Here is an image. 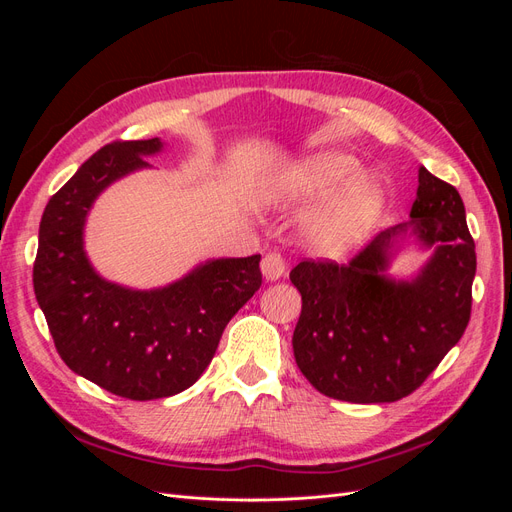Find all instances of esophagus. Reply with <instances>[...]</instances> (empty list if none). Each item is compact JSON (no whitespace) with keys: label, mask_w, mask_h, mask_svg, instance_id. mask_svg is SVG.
I'll return each instance as SVG.
<instances>
[{"label":"esophagus","mask_w":512,"mask_h":512,"mask_svg":"<svg viewBox=\"0 0 512 512\" xmlns=\"http://www.w3.org/2000/svg\"><path fill=\"white\" fill-rule=\"evenodd\" d=\"M260 271H262V275H265L267 282H275V280H280V277L286 273V262H284V258L280 254L271 252V254H267L265 258H262Z\"/></svg>","instance_id":"obj_1"}]
</instances>
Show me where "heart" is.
<instances>
[{"label": "heart", "instance_id": "1", "mask_svg": "<svg viewBox=\"0 0 512 512\" xmlns=\"http://www.w3.org/2000/svg\"><path fill=\"white\" fill-rule=\"evenodd\" d=\"M356 160L339 151H322L305 158L277 181L275 192L290 203L334 192L307 215L305 239L320 256L344 258L361 247L374 232L384 190L376 177L355 173Z\"/></svg>", "mask_w": 512, "mask_h": 512}]
</instances>
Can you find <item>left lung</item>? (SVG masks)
<instances>
[{
    "mask_svg": "<svg viewBox=\"0 0 512 512\" xmlns=\"http://www.w3.org/2000/svg\"><path fill=\"white\" fill-rule=\"evenodd\" d=\"M408 242L431 249L408 281L388 275ZM476 273L459 192L418 168L410 222L382 230L348 265L303 260L290 271L301 292L294 361L322 395L384 404L425 382L466 331Z\"/></svg>",
    "mask_w": 512,
    "mask_h": 512,
    "instance_id": "left-lung-1",
    "label": "left lung"
}]
</instances>
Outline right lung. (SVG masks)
Listing matches in <instances>:
<instances>
[{"label":"right lung","mask_w":512,"mask_h":512,"mask_svg":"<svg viewBox=\"0 0 512 512\" xmlns=\"http://www.w3.org/2000/svg\"><path fill=\"white\" fill-rule=\"evenodd\" d=\"M164 149L160 138L115 141L94 153L46 205L34 290L64 363L108 393L149 401L200 378L230 318L262 284L260 254L211 258L181 280L136 290L108 282L85 252V224L108 185Z\"/></svg>","instance_id":"obj_1"}]
</instances>
